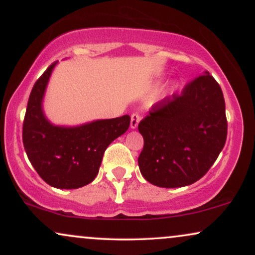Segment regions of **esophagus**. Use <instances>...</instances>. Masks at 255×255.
Listing matches in <instances>:
<instances>
[{
  "instance_id": "34e87169",
  "label": "esophagus",
  "mask_w": 255,
  "mask_h": 255,
  "mask_svg": "<svg viewBox=\"0 0 255 255\" xmlns=\"http://www.w3.org/2000/svg\"><path fill=\"white\" fill-rule=\"evenodd\" d=\"M140 120H141V116H140L139 113H133L130 116V128H136L137 125H139Z\"/></svg>"
}]
</instances>
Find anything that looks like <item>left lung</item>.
I'll list each match as a JSON object with an SVG mask.
<instances>
[{"label":"left lung","mask_w":255,"mask_h":255,"mask_svg":"<svg viewBox=\"0 0 255 255\" xmlns=\"http://www.w3.org/2000/svg\"><path fill=\"white\" fill-rule=\"evenodd\" d=\"M144 147L137 158L146 181L163 188L197 182L223 150L228 133L221 86L209 72L152 107L137 126Z\"/></svg>","instance_id":"left-lung-1"}]
</instances>
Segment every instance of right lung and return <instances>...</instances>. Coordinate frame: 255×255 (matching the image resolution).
<instances>
[{
  "label": "right lung",
  "instance_id": "right-lung-1",
  "mask_svg": "<svg viewBox=\"0 0 255 255\" xmlns=\"http://www.w3.org/2000/svg\"><path fill=\"white\" fill-rule=\"evenodd\" d=\"M54 62L33 85L28 98L22 142L31 164L55 188L75 189L95 180L107 147L126 133L130 116L97 120L78 127H58L45 119L42 101Z\"/></svg>",
  "mask_w": 255,
  "mask_h": 255
}]
</instances>
